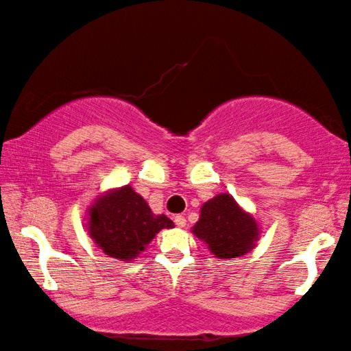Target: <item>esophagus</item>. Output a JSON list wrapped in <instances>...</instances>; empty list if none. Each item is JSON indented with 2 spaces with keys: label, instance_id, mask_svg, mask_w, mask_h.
I'll use <instances>...</instances> for the list:
<instances>
[{
  "label": "esophagus",
  "instance_id": "34e87169",
  "mask_svg": "<svg viewBox=\"0 0 351 351\" xmlns=\"http://www.w3.org/2000/svg\"><path fill=\"white\" fill-rule=\"evenodd\" d=\"M175 223H176L178 228H184V226H186V217L176 215V217H175Z\"/></svg>",
  "mask_w": 351,
  "mask_h": 351
}]
</instances>
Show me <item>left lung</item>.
Masks as SVG:
<instances>
[{"mask_svg": "<svg viewBox=\"0 0 351 351\" xmlns=\"http://www.w3.org/2000/svg\"><path fill=\"white\" fill-rule=\"evenodd\" d=\"M260 223L237 203L230 193H218L201 206L192 234L217 258H239L251 252L260 240Z\"/></svg>", "mask_w": 351, "mask_h": 351, "instance_id": "obj_1", "label": "left lung"}]
</instances>
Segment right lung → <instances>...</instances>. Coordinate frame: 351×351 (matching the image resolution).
Wrapping results in <instances>:
<instances>
[{"label":"right lung","instance_id":"add662e5","mask_svg":"<svg viewBox=\"0 0 351 351\" xmlns=\"http://www.w3.org/2000/svg\"><path fill=\"white\" fill-rule=\"evenodd\" d=\"M85 219L94 245L105 255L121 261H133L159 230L175 226L169 217L153 213L130 184L99 193L88 207Z\"/></svg>","mask_w":351,"mask_h":351}]
</instances>
